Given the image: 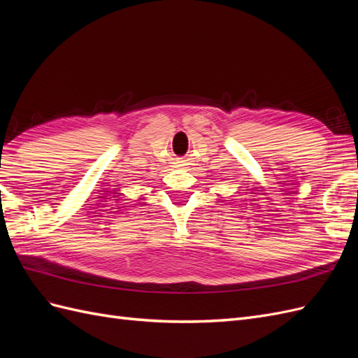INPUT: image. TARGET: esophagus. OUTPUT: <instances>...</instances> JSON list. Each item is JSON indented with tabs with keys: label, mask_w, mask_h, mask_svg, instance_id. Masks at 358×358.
Instances as JSON below:
<instances>
[{
	"label": "esophagus",
	"mask_w": 358,
	"mask_h": 358,
	"mask_svg": "<svg viewBox=\"0 0 358 358\" xmlns=\"http://www.w3.org/2000/svg\"><path fill=\"white\" fill-rule=\"evenodd\" d=\"M175 166H176V167H185V166H187V161H185V159H176Z\"/></svg>",
	"instance_id": "esophagus-1"
}]
</instances>
